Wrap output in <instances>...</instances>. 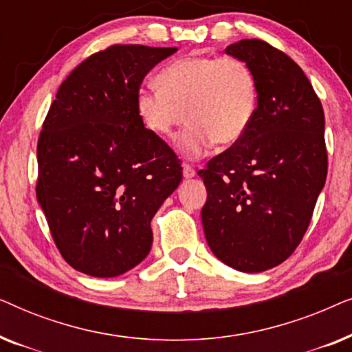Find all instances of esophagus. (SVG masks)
I'll list each match as a JSON object with an SVG mask.
<instances>
[{"instance_id":"1","label":"esophagus","mask_w":352,"mask_h":352,"mask_svg":"<svg viewBox=\"0 0 352 352\" xmlns=\"http://www.w3.org/2000/svg\"><path fill=\"white\" fill-rule=\"evenodd\" d=\"M182 175H184L186 179H190V177H194L197 175V171L194 170V166L189 165V163H184V165H182Z\"/></svg>"}]
</instances>
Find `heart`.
<instances>
[{
  "label": "heart",
  "mask_w": 352,
  "mask_h": 352,
  "mask_svg": "<svg viewBox=\"0 0 352 352\" xmlns=\"http://www.w3.org/2000/svg\"><path fill=\"white\" fill-rule=\"evenodd\" d=\"M158 86H142L136 105L142 123L152 133L166 136L190 122L176 139L179 152L200 157L216 144L228 148L252 126L258 110L256 75L239 57H184L158 75Z\"/></svg>",
  "instance_id": "heart-1"
}]
</instances>
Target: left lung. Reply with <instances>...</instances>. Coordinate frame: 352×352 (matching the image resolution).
Instances as JSON below:
<instances>
[{"instance_id":"obj_1","label":"left lung","mask_w":352,"mask_h":352,"mask_svg":"<svg viewBox=\"0 0 352 352\" xmlns=\"http://www.w3.org/2000/svg\"><path fill=\"white\" fill-rule=\"evenodd\" d=\"M252 67L258 110L248 133L206 163L201 208L214 256L242 272L276 267L295 252L327 177L325 117L305 72L263 40L226 47Z\"/></svg>"}]
</instances>
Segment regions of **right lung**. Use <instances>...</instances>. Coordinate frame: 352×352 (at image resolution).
Returning a JSON list of instances; mask_svg holds the SVG:
<instances>
[{"instance_id":"add662e5","label":"right lung","mask_w":352,"mask_h":352,"mask_svg":"<svg viewBox=\"0 0 352 352\" xmlns=\"http://www.w3.org/2000/svg\"><path fill=\"white\" fill-rule=\"evenodd\" d=\"M176 47L113 45L70 72L36 146V199L62 258L117 277L152 247L151 221L182 177L171 147L144 126V76Z\"/></svg>"}]
</instances>
